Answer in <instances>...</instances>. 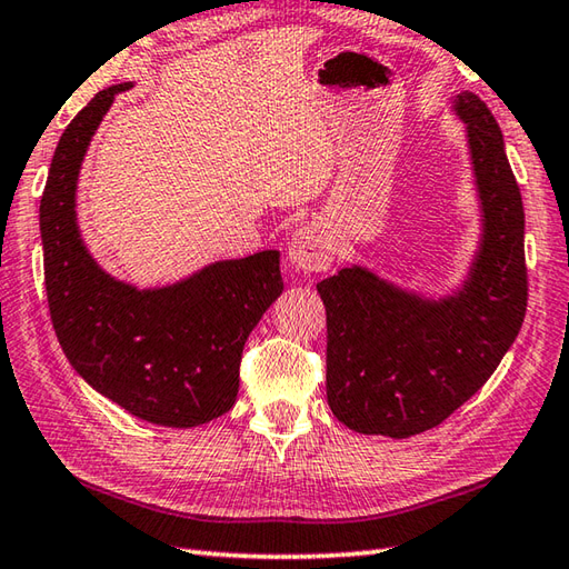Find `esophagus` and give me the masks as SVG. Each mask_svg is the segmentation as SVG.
<instances>
[{
  "mask_svg": "<svg viewBox=\"0 0 569 569\" xmlns=\"http://www.w3.org/2000/svg\"><path fill=\"white\" fill-rule=\"evenodd\" d=\"M335 259V249L328 232L320 224H306L288 241V261L298 273H322Z\"/></svg>",
  "mask_w": 569,
  "mask_h": 569,
  "instance_id": "esophagus-1",
  "label": "esophagus"
}]
</instances>
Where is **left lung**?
<instances>
[{"instance_id":"left-lung-1","label":"left lung","mask_w":569,"mask_h":569,"mask_svg":"<svg viewBox=\"0 0 569 569\" xmlns=\"http://www.w3.org/2000/svg\"><path fill=\"white\" fill-rule=\"evenodd\" d=\"M475 161L485 241L467 286L430 303L342 269L318 283L328 316V403L365 435L438 428L497 371L528 306L521 188L506 159L501 129L477 94L457 98Z\"/></svg>"}]
</instances>
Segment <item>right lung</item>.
Returning a JSON list of instances; mask_svg holds the SVG:
<instances>
[{
	"instance_id": "right-lung-1",
	"label": "right lung",
	"mask_w": 569,
	"mask_h": 569,
	"mask_svg": "<svg viewBox=\"0 0 569 569\" xmlns=\"http://www.w3.org/2000/svg\"><path fill=\"white\" fill-rule=\"evenodd\" d=\"M127 88L94 94L56 147L41 198L48 310L94 391L153 426L196 428L237 401L241 349L283 291L278 251L212 263L159 291L119 283L92 261L76 224V183L94 129Z\"/></svg>"
}]
</instances>
